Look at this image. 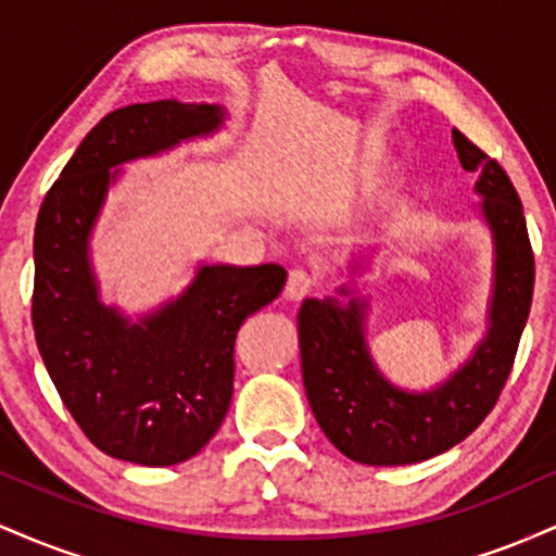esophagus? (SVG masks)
I'll use <instances>...</instances> for the list:
<instances>
[{
	"instance_id": "esophagus-1",
	"label": "esophagus",
	"mask_w": 556,
	"mask_h": 556,
	"mask_svg": "<svg viewBox=\"0 0 556 556\" xmlns=\"http://www.w3.org/2000/svg\"><path fill=\"white\" fill-rule=\"evenodd\" d=\"M318 287V279L314 277L311 271L305 269H292L290 277H287V285H285V295L290 300H300L305 295H311Z\"/></svg>"
}]
</instances>
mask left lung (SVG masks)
Here are the masks:
<instances>
[{
    "mask_svg": "<svg viewBox=\"0 0 556 556\" xmlns=\"http://www.w3.org/2000/svg\"><path fill=\"white\" fill-rule=\"evenodd\" d=\"M468 172H481L478 193L496 242L491 329L473 361L444 387L407 394L381 379L363 340V305L305 300L298 314L300 363L311 410L342 455L363 465H410L442 455L470 437L494 410L526 329L533 300V248L522 203L496 159L460 130L452 132Z\"/></svg>",
    "mask_w": 556,
    "mask_h": 556,
    "instance_id": "left-lung-1",
    "label": "left lung"
}]
</instances>
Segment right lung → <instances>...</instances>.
I'll list each match as a JSON object with an SVG mask.
<instances>
[{
	"label": "right lung",
	"mask_w": 556,
	"mask_h": 556,
	"mask_svg": "<svg viewBox=\"0 0 556 556\" xmlns=\"http://www.w3.org/2000/svg\"><path fill=\"white\" fill-rule=\"evenodd\" d=\"M219 123V106L169 99L106 114L38 208L30 303L38 353L80 431L117 460L164 468L212 442L232 400L238 329L287 282L277 264L203 266L177 303L138 327L96 300L86 242L110 169Z\"/></svg>",
	"instance_id": "1"
}]
</instances>
